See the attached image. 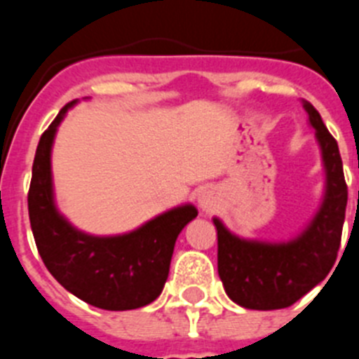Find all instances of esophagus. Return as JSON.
I'll list each match as a JSON object with an SVG mask.
<instances>
[{"instance_id": "obj_1", "label": "esophagus", "mask_w": 359, "mask_h": 359, "mask_svg": "<svg viewBox=\"0 0 359 359\" xmlns=\"http://www.w3.org/2000/svg\"><path fill=\"white\" fill-rule=\"evenodd\" d=\"M198 203L199 208H201L203 212H207V214H210V212H214L215 208L219 207V199L217 196H215L214 190H205V192L199 196Z\"/></svg>"}]
</instances>
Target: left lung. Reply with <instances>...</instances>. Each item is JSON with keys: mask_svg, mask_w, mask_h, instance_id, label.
<instances>
[{"mask_svg": "<svg viewBox=\"0 0 359 359\" xmlns=\"http://www.w3.org/2000/svg\"><path fill=\"white\" fill-rule=\"evenodd\" d=\"M315 129L325 169V196L306 230L287 243L233 236L217 217V271L228 297L241 307L282 309L318 286L334 266L347 207V185L338 144L313 104L302 100Z\"/></svg>", "mask_w": 359, "mask_h": 359, "instance_id": "left-lung-1", "label": "left lung"}]
</instances>
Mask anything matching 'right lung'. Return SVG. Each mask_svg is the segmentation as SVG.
Wrapping results in <instances>:
<instances>
[{"instance_id": "add662e5", "label": "right lung", "mask_w": 359, "mask_h": 359, "mask_svg": "<svg viewBox=\"0 0 359 359\" xmlns=\"http://www.w3.org/2000/svg\"><path fill=\"white\" fill-rule=\"evenodd\" d=\"M75 102L59 111L37 145L28 190L32 233L44 266L69 293L106 311L144 307L160 297L177 236L198 210L194 205L176 207L113 237L90 236L72 226L53 201L52 145L59 123Z\"/></svg>"}]
</instances>
